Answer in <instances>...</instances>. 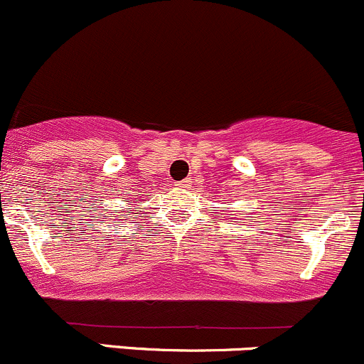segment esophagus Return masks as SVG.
Wrapping results in <instances>:
<instances>
[{"instance_id":"esophagus-1","label":"esophagus","mask_w":364,"mask_h":364,"mask_svg":"<svg viewBox=\"0 0 364 364\" xmlns=\"http://www.w3.org/2000/svg\"><path fill=\"white\" fill-rule=\"evenodd\" d=\"M178 187H189L191 186V178H183V181H181L177 183Z\"/></svg>"}]
</instances>
